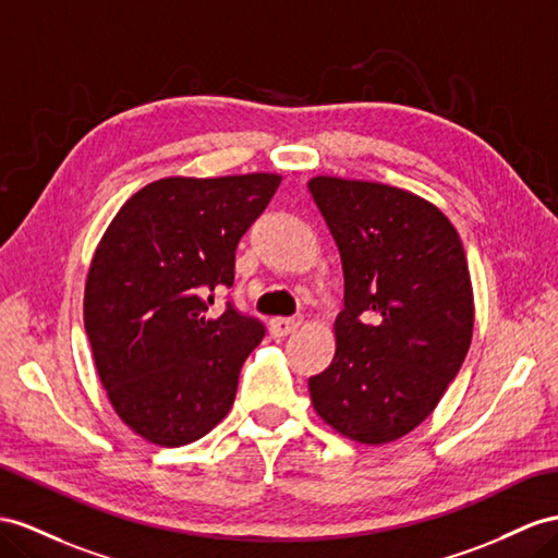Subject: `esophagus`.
<instances>
[{
  "mask_svg": "<svg viewBox=\"0 0 558 558\" xmlns=\"http://www.w3.org/2000/svg\"><path fill=\"white\" fill-rule=\"evenodd\" d=\"M299 325H302V318H276L274 320V335L276 337H288L296 330Z\"/></svg>",
  "mask_w": 558,
  "mask_h": 558,
  "instance_id": "obj_1",
  "label": "esophagus"
}]
</instances>
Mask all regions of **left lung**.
I'll use <instances>...</instances> for the list:
<instances>
[{
  "label": "left lung",
  "instance_id": "1",
  "mask_svg": "<svg viewBox=\"0 0 558 558\" xmlns=\"http://www.w3.org/2000/svg\"><path fill=\"white\" fill-rule=\"evenodd\" d=\"M344 270L330 367L308 379L335 432L381 446L420 426L450 387L474 332L462 240L428 199L387 183L308 181Z\"/></svg>",
  "mask_w": 558,
  "mask_h": 558
}]
</instances>
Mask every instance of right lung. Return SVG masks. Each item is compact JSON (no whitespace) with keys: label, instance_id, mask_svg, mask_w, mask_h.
<instances>
[{"label":"right lung","instance_id":"obj_1","mask_svg":"<svg viewBox=\"0 0 558 558\" xmlns=\"http://www.w3.org/2000/svg\"><path fill=\"white\" fill-rule=\"evenodd\" d=\"M278 174L169 177L143 185L110 221L84 288V330L118 417L155 446L203 438L231 410L264 323L214 290L231 288L235 250Z\"/></svg>","mask_w":558,"mask_h":558}]
</instances>
